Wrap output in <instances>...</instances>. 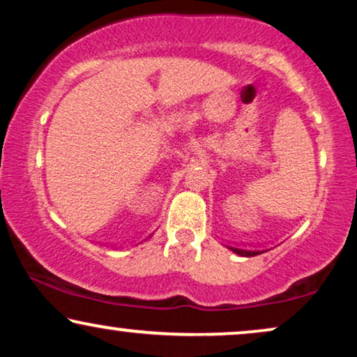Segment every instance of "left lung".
<instances>
[{
	"instance_id": "1",
	"label": "left lung",
	"mask_w": 357,
	"mask_h": 357,
	"mask_svg": "<svg viewBox=\"0 0 357 357\" xmlns=\"http://www.w3.org/2000/svg\"><path fill=\"white\" fill-rule=\"evenodd\" d=\"M227 248L241 257H255V255H260V253H263V250H242V248H234V247H227Z\"/></svg>"
}]
</instances>
